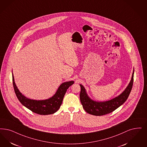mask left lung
<instances>
[{
    "label": "left lung",
    "mask_w": 147,
    "mask_h": 147,
    "mask_svg": "<svg viewBox=\"0 0 147 147\" xmlns=\"http://www.w3.org/2000/svg\"><path fill=\"white\" fill-rule=\"evenodd\" d=\"M133 71L132 76L127 87L121 94L111 100L106 102H96L88 97L85 89L82 85H80L81 91L80 93V100L84 110L88 114L96 116L106 115L114 111L117 108L121 106L127 100L132 88L134 82Z\"/></svg>",
    "instance_id": "1"
}]
</instances>
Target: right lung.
I'll return each mask as SVG.
<instances>
[{
    "instance_id": "1",
    "label": "right lung",
    "mask_w": 147,
    "mask_h": 147,
    "mask_svg": "<svg viewBox=\"0 0 147 147\" xmlns=\"http://www.w3.org/2000/svg\"><path fill=\"white\" fill-rule=\"evenodd\" d=\"M12 81L15 92L21 104L32 112L40 115H49L57 112L62 105L67 90L74 84L73 81L63 82L59 86L56 93L51 98L46 100H37L26 98L19 91L14 82L13 74Z\"/></svg>"
}]
</instances>
